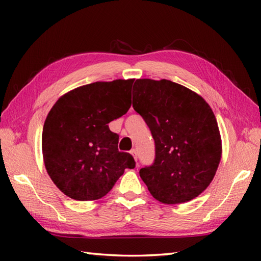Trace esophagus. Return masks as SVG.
<instances>
[{"label": "esophagus", "instance_id": "1", "mask_svg": "<svg viewBox=\"0 0 261 261\" xmlns=\"http://www.w3.org/2000/svg\"><path fill=\"white\" fill-rule=\"evenodd\" d=\"M130 153L132 154V156H134L135 160L137 162V159H138V154H137V150H136V149H132V150L130 151Z\"/></svg>", "mask_w": 261, "mask_h": 261}]
</instances>
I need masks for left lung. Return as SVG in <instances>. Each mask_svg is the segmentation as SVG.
Instances as JSON below:
<instances>
[{
	"mask_svg": "<svg viewBox=\"0 0 261 261\" xmlns=\"http://www.w3.org/2000/svg\"><path fill=\"white\" fill-rule=\"evenodd\" d=\"M132 107L151 131L156 158L140 177L164 204L197 197L213 180L222 140L212 109L190 88L168 80H137Z\"/></svg>",
	"mask_w": 261,
	"mask_h": 261,
	"instance_id": "obj_1",
	"label": "left lung"
}]
</instances>
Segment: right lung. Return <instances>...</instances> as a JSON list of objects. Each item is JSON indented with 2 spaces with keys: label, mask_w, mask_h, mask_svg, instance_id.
I'll return each instance as SVG.
<instances>
[{
  "label": "right lung",
  "mask_w": 261,
  "mask_h": 261,
  "mask_svg": "<svg viewBox=\"0 0 261 261\" xmlns=\"http://www.w3.org/2000/svg\"><path fill=\"white\" fill-rule=\"evenodd\" d=\"M135 80L95 82L74 88L54 104L42 130V156L48 175L66 196L95 201L107 195L134 157L118 149L111 121L131 107Z\"/></svg>",
  "instance_id": "obj_1"
}]
</instances>
